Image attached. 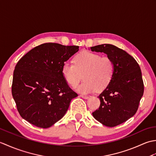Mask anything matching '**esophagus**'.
Wrapping results in <instances>:
<instances>
[{"mask_svg": "<svg viewBox=\"0 0 156 156\" xmlns=\"http://www.w3.org/2000/svg\"><path fill=\"white\" fill-rule=\"evenodd\" d=\"M80 97H82V98H84V99H88L89 97H88V96H86V95H80Z\"/></svg>", "mask_w": 156, "mask_h": 156, "instance_id": "obj_1", "label": "esophagus"}]
</instances>
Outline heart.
Masks as SVG:
<instances>
[{"label": "heart", "mask_w": 156, "mask_h": 156, "mask_svg": "<svg viewBox=\"0 0 156 156\" xmlns=\"http://www.w3.org/2000/svg\"><path fill=\"white\" fill-rule=\"evenodd\" d=\"M73 63L66 62L62 68L66 81L72 88L77 87L83 76L84 82L77 91L87 94L102 91L113 78L115 66L113 60L108 56H102L94 52L84 51L76 55Z\"/></svg>", "instance_id": "b5f03b06"}]
</instances>
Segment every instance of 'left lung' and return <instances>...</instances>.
I'll use <instances>...</instances> for the list:
<instances>
[{
    "mask_svg": "<svg viewBox=\"0 0 156 156\" xmlns=\"http://www.w3.org/2000/svg\"><path fill=\"white\" fill-rule=\"evenodd\" d=\"M104 52L115 63L113 78L99 95L101 105L92 115L102 125L115 127L136 113L144 92L141 71L136 60L125 51L113 45L102 44L90 48Z\"/></svg>",
    "mask_w": 156,
    "mask_h": 156,
    "instance_id": "obj_1",
    "label": "left lung"
}]
</instances>
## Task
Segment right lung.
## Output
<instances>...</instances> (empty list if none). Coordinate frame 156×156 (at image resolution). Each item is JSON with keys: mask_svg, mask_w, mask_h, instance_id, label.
Wrapping results in <instances>:
<instances>
[{"mask_svg": "<svg viewBox=\"0 0 156 156\" xmlns=\"http://www.w3.org/2000/svg\"><path fill=\"white\" fill-rule=\"evenodd\" d=\"M78 49L76 45L46 43L19 59L11 91L23 119L36 127L48 128L64 117L78 94L68 87L62 68Z\"/></svg>", "mask_w": 156, "mask_h": 156, "instance_id": "right-lung-1", "label": "right lung"}]
</instances>
